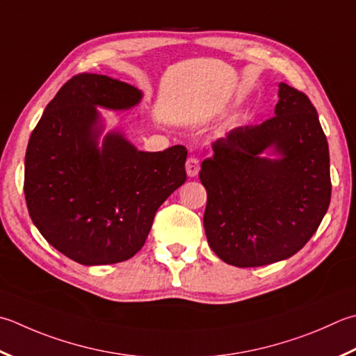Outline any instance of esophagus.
<instances>
[{
  "label": "esophagus",
  "mask_w": 356,
  "mask_h": 356,
  "mask_svg": "<svg viewBox=\"0 0 356 356\" xmlns=\"http://www.w3.org/2000/svg\"><path fill=\"white\" fill-rule=\"evenodd\" d=\"M185 168H186V174L190 177H196L199 174L200 170V163L196 157H188L186 163H185Z\"/></svg>",
  "instance_id": "obj_1"
}]
</instances>
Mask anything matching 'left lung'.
<instances>
[{"instance_id": "obj_1", "label": "left lung", "mask_w": 356, "mask_h": 356, "mask_svg": "<svg viewBox=\"0 0 356 356\" xmlns=\"http://www.w3.org/2000/svg\"><path fill=\"white\" fill-rule=\"evenodd\" d=\"M275 117L232 129L202 162L208 243L234 267H261L298 253L332 196L329 145L310 99L280 83ZM273 147L280 159L261 158Z\"/></svg>"}]
</instances>
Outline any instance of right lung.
<instances>
[{
  "mask_svg": "<svg viewBox=\"0 0 356 356\" xmlns=\"http://www.w3.org/2000/svg\"><path fill=\"white\" fill-rule=\"evenodd\" d=\"M142 92L106 75L83 72L60 88L32 131L24 196L43 238L81 266L134 256L156 211L185 184L186 148L138 151L120 132L104 136L97 106L122 111Z\"/></svg>",
  "mask_w": 356,
  "mask_h": 356,
  "instance_id": "right-lung-1",
  "label": "right lung"
}]
</instances>
